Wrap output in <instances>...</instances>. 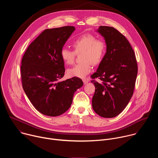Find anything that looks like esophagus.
I'll list each match as a JSON object with an SVG mask.
<instances>
[{
    "instance_id": "obj_1",
    "label": "esophagus",
    "mask_w": 158,
    "mask_h": 158,
    "mask_svg": "<svg viewBox=\"0 0 158 158\" xmlns=\"http://www.w3.org/2000/svg\"><path fill=\"white\" fill-rule=\"evenodd\" d=\"M82 81H83V82H84V84H87L88 82V80L86 79H83Z\"/></svg>"
}]
</instances>
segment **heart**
<instances>
[{
	"mask_svg": "<svg viewBox=\"0 0 158 158\" xmlns=\"http://www.w3.org/2000/svg\"><path fill=\"white\" fill-rule=\"evenodd\" d=\"M74 51L64 48L61 49L60 56L64 62L67 65L74 64L76 54H81L82 62L75 65L68 69L67 73L71 77L80 78L85 77L91 73L92 64L99 65L104 59L106 51L107 44L102 39L91 34H84L77 38L72 44Z\"/></svg>",
	"mask_w": 158,
	"mask_h": 158,
	"instance_id": "obj_1",
	"label": "heart"
}]
</instances>
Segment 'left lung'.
<instances>
[{
    "label": "left lung",
    "instance_id": "8db88e82",
    "mask_svg": "<svg viewBox=\"0 0 158 158\" xmlns=\"http://www.w3.org/2000/svg\"><path fill=\"white\" fill-rule=\"evenodd\" d=\"M98 31L104 37L107 51L97 71L91 76L96 87L92 105L98 115L111 118L125 109L133 94L138 63L129 41L116 29L100 26ZM97 78L99 82L95 80Z\"/></svg>",
    "mask_w": 158,
    "mask_h": 158
}]
</instances>
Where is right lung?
Wrapping results in <instances>:
<instances>
[{"mask_svg":"<svg viewBox=\"0 0 158 158\" xmlns=\"http://www.w3.org/2000/svg\"><path fill=\"white\" fill-rule=\"evenodd\" d=\"M74 30V26L44 30L22 57V87L34 107L44 115L64 113L73 102L74 93L83 85L82 81L76 77L58 81L65 73L60 52Z\"/></svg>","mask_w":158,"mask_h":158,"instance_id":"right-lung-1","label":"right lung"}]
</instances>
